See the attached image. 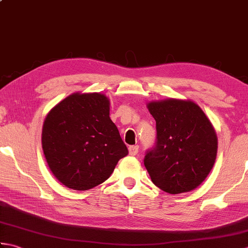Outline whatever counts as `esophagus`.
Masks as SVG:
<instances>
[{
  "label": "esophagus",
  "mask_w": 248,
  "mask_h": 248,
  "mask_svg": "<svg viewBox=\"0 0 248 248\" xmlns=\"http://www.w3.org/2000/svg\"><path fill=\"white\" fill-rule=\"evenodd\" d=\"M139 152V146H130L129 147V155H136Z\"/></svg>",
  "instance_id": "esophagus-1"
}]
</instances>
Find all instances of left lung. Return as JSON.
I'll return each instance as SVG.
<instances>
[{
	"label": "left lung",
	"instance_id": "left-lung-1",
	"mask_svg": "<svg viewBox=\"0 0 248 248\" xmlns=\"http://www.w3.org/2000/svg\"><path fill=\"white\" fill-rule=\"evenodd\" d=\"M156 124V145L144 164L157 187L170 194L191 192L211 171L217 136L203 110L191 100L147 103Z\"/></svg>",
	"mask_w": 248,
	"mask_h": 248
}]
</instances>
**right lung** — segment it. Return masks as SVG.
<instances>
[{
	"label": "right lung",
	"instance_id": "right-lung-1",
	"mask_svg": "<svg viewBox=\"0 0 248 248\" xmlns=\"http://www.w3.org/2000/svg\"><path fill=\"white\" fill-rule=\"evenodd\" d=\"M44 155L61 183L87 191L108 180L127 146L109 118V99L100 93H73L46 114Z\"/></svg>",
	"mask_w": 248,
	"mask_h": 248
}]
</instances>
